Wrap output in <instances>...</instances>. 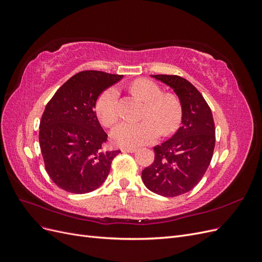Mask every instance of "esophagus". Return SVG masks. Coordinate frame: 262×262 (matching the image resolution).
I'll return each instance as SVG.
<instances>
[{"mask_svg": "<svg viewBox=\"0 0 262 262\" xmlns=\"http://www.w3.org/2000/svg\"><path fill=\"white\" fill-rule=\"evenodd\" d=\"M122 152H123V153H134V152H137V148H134V147L123 148V149H122Z\"/></svg>", "mask_w": 262, "mask_h": 262, "instance_id": "34e87169", "label": "esophagus"}]
</instances>
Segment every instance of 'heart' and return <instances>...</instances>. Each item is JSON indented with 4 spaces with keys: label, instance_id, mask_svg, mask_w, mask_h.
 Masks as SVG:
<instances>
[{
    "label": "heart",
    "instance_id": "heart-1",
    "mask_svg": "<svg viewBox=\"0 0 262 262\" xmlns=\"http://www.w3.org/2000/svg\"><path fill=\"white\" fill-rule=\"evenodd\" d=\"M131 90L147 102L142 116L144 120L117 125L112 132L116 144L136 147L155 141L161 132L168 136L177 130L182 118V106L175 95L163 94L160 86L145 78L134 81ZM119 96L118 87L112 86L101 93L96 102L97 117L105 126H113L119 120Z\"/></svg>",
    "mask_w": 262,
    "mask_h": 262
}]
</instances>
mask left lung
Returning a JSON list of instances; mask_svg holds the SVG:
<instances>
[{
	"label": "left lung",
	"mask_w": 262,
	"mask_h": 262,
	"mask_svg": "<svg viewBox=\"0 0 262 262\" xmlns=\"http://www.w3.org/2000/svg\"><path fill=\"white\" fill-rule=\"evenodd\" d=\"M152 77L176 93L182 118L177 132L154 147V162L142 171V180L154 193L177 196L192 190L207 171L215 146V126L207 101L186 78L164 74Z\"/></svg>",
	"instance_id": "left-lung-1"
}]
</instances>
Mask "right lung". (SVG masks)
<instances>
[{"instance_id": "right-lung-1", "label": "right lung", "mask_w": 262, "mask_h": 262, "mask_svg": "<svg viewBox=\"0 0 262 262\" xmlns=\"http://www.w3.org/2000/svg\"><path fill=\"white\" fill-rule=\"evenodd\" d=\"M122 75L83 71L68 80L47 104L39 144L52 181L68 192L94 191L106 180L120 150H105L107 133L95 107L99 95Z\"/></svg>"}]
</instances>
